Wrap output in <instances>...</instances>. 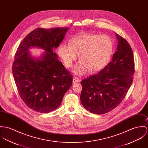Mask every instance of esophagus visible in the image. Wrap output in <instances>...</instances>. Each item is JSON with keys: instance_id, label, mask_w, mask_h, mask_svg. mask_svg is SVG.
Instances as JSON below:
<instances>
[{"instance_id": "1", "label": "esophagus", "mask_w": 148, "mask_h": 148, "mask_svg": "<svg viewBox=\"0 0 148 148\" xmlns=\"http://www.w3.org/2000/svg\"><path fill=\"white\" fill-rule=\"evenodd\" d=\"M79 82V79L78 78H77V77H74L73 78V83L74 84L77 83H78Z\"/></svg>"}]
</instances>
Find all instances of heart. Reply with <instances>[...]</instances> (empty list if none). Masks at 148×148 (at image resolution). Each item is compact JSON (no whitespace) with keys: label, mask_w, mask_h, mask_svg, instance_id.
Wrapping results in <instances>:
<instances>
[{"label":"heart","mask_w":148,"mask_h":148,"mask_svg":"<svg viewBox=\"0 0 148 148\" xmlns=\"http://www.w3.org/2000/svg\"><path fill=\"white\" fill-rule=\"evenodd\" d=\"M114 49V42L109 36L86 33L72 38L69 45L61 44L58 54L67 68L72 67L79 55L81 60L73 73L83 75L90 70L95 73L103 69L110 62Z\"/></svg>","instance_id":"b5f03b06"}]
</instances>
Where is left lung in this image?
<instances>
[{"mask_svg": "<svg viewBox=\"0 0 148 148\" xmlns=\"http://www.w3.org/2000/svg\"><path fill=\"white\" fill-rule=\"evenodd\" d=\"M118 45L112 61L98 74L81 81L83 106L91 113L101 115L113 110L123 100L133 79L134 61L128 41L116 33Z\"/></svg>", "mask_w": 148, "mask_h": 148, "instance_id": "8db88e82", "label": "left lung"}]
</instances>
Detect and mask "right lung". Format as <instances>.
<instances>
[{
	"label": "right lung",
	"instance_id": "1",
	"mask_svg": "<svg viewBox=\"0 0 148 148\" xmlns=\"http://www.w3.org/2000/svg\"><path fill=\"white\" fill-rule=\"evenodd\" d=\"M69 28H37L21 42L12 70L23 101L31 110L48 113L60 106L73 83V76L58 59L54 48L58 47ZM32 47L46 51L40 58L31 56Z\"/></svg>",
	"mask_w": 148,
	"mask_h": 148
}]
</instances>
